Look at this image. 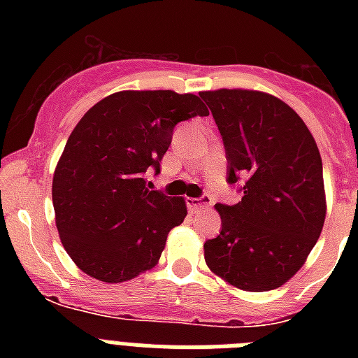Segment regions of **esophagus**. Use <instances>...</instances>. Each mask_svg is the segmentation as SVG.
<instances>
[{
    "label": "esophagus",
    "instance_id": "obj_1",
    "mask_svg": "<svg viewBox=\"0 0 358 358\" xmlns=\"http://www.w3.org/2000/svg\"><path fill=\"white\" fill-rule=\"evenodd\" d=\"M186 204H188V208L192 211H199L201 208H206L210 206V197H199V199H186Z\"/></svg>",
    "mask_w": 358,
    "mask_h": 358
}]
</instances>
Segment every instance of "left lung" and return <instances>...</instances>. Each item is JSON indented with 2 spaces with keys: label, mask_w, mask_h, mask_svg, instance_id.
I'll return each instance as SVG.
<instances>
[{
  "label": "left lung",
  "mask_w": 358,
  "mask_h": 358,
  "mask_svg": "<svg viewBox=\"0 0 358 358\" xmlns=\"http://www.w3.org/2000/svg\"><path fill=\"white\" fill-rule=\"evenodd\" d=\"M222 136L227 182L242 201L217 204L222 231L204 243L217 276L248 292L281 287L303 267L327 217L322 161L292 107L251 90L202 91Z\"/></svg>",
  "instance_id": "left-lung-1"
}]
</instances>
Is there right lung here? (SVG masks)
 I'll return each instance as SVG.
<instances>
[{"label":"right lung","instance_id":"1","mask_svg":"<svg viewBox=\"0 0 358 358\" xmlns=\"http://www.w3.org/2000/svg\"><path fill=\"white\" fill-rule=\"evenodd\" d=\"M208 116L197 94L120 91L94 103L69 134L53 173L59 236L77 267L122 283L156 267L186 202L148 189L179 122Z\"/></svg>","mask_w":358,"mask_h":358}]
</instances>
